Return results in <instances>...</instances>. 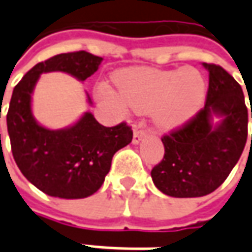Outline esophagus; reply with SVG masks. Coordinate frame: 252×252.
<instances>
[{
    "label": "esophagus",
    "mask_w": 252,
    "mask_h": 252,
    "mask_svg": "<svg viewBox=\"0 0 252 252\" xmlns=\"http://www.w3.org/2000/svg\"><path fill=\"white\" fill-rule=\"evenodd\" d=\"M146 136V131L143 129L142 126H135L134 128V138H132V141L134 143H138L141 139H143Z\"/></svg>",
    "instance_id": "34e87169"
}]
</instances>
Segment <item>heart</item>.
Segmentation results:
<instances>
[{"mask_svg": "<svg viewBox=\"0 0 252 252\" xmlns=\"http://www.w3.org/2000/svg\"><path fill=\"white\" fill-rule=\"evenodd\" d=\"M116 82L126 104L136 113H153L156 123L166 129L184 126L201 109L208 85L194 68L181 66L171 71L129 68L118 72ZM104 97L116 99L104 86Z\"/></svg>", "mask_w": 252, "mask_h": 252, "instance_id": "1", "label": "heart"}]
</instances>
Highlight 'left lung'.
Here are the masks:
<instances>
[{
  "label": "left lung",
  "mask_w": 252,
  "mask_h": 252,
  "mask_svg": "<svg viewBox=\"0 0 252 252\" xmlns=\"http://www.w3.org/2000/svg\"><path fill=\"white\" fill-rule=\"evenodd\" d=\"M204 66L209 71L205 107L161 136L164 156L151 171L155 186L169 196L195 198L213 192L229 177L247 142L248 111L241 86L220 65L204 63ZM212 114L223 117L215 128Z\"/></svg>",
  "instance_id": "obj_1"
}]
</instances>
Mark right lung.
Masks as SVG:
<instances>
[{
	"mask_svg": "<svg viewBox=\"0 0 252 252\" xmlns=\"http://www.w3.org/2000/svg\"><path fill=\"white\" fill-rule=\"evenodd\" d=\"M100 61L101 57L88 51L57 54L33 66L12 92L6 126L13 159L23 176L50 196L78 199L94 194L104 183L114 153L132 141L126 123L104 126L91 113L60 131L39 126L32 116L31 96L40 74L63 71L86 81Z\"/></svg>",
	"mask_w": 252,
	"mask_h": 252,
	"instance_id": "1",
	"label": "right lung"
}]
</instances>
